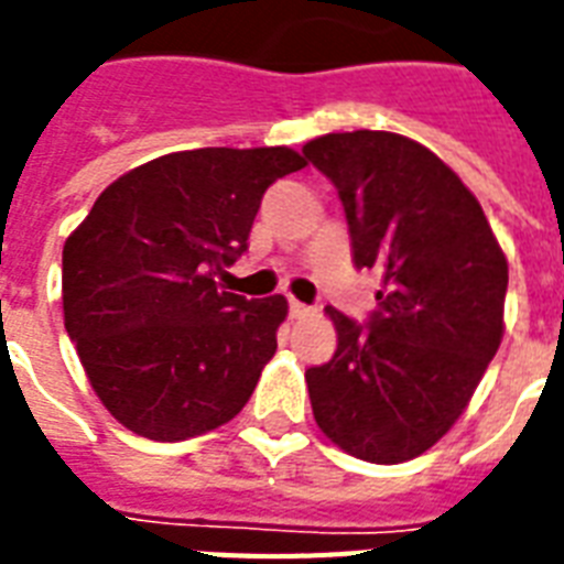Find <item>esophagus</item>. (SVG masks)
Returning <instances> with one entry per match:
<instances>
[{"label":"esophagus","mask_w":564,"mask_h":564,"mask_svg":"<svg viewBox=\"0 0 564 564\" xmlns=\"http://www.w3.org/2000/svg\"><path fill=\"white\" fill-rule=\"evenodd\" d=\"M313 313H316V310L307 307V304H301V301H290V316L292 318H307V316H313Z\"/></svg>","instance_id":"esophagus-1"}]
</instances>
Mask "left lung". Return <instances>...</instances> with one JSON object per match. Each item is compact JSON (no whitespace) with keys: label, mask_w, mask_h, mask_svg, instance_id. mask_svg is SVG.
Masks as SVG:
<instances>
[{"label":"left lung","mask_w":564,"mask_h":564,"mask_svg":"<svg viewBox=\"0 0 564 564\" xmlns=\"http://www.w3.org/2000/svg\"><path fill=\"white\" fill-rule=\"evenodd\" d=\"M304 158L343 198L354 265L383 278L366 327L325 310L336 354L304 375L313 415L345 454L406 463L454 427L498 354L507 257L471 189L410 137L325 134Z\"/></svg>","instance_id":"8db88e82"}]
</instances>
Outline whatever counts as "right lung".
<instances>
[{"instance_id":"right-lung-1","label":"right lung","mask_w":564,"mask_h":564,"mask_svg":"<svg viewBox=\"0 0 564 564\" xmlns=\"http://www.w3.org/2000/svg\"><path fill=\"white\" fill-rule=\"evenodd\" d=\"M307 161L286 145L193 149L126 172L64 246V325L90 386L137 436L181 442L248 403L286 299L219 286L263 193Z\"/></svg>"}]
</instances>
